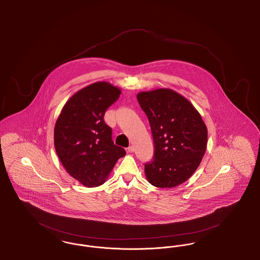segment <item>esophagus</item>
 <instances>
[{
	"mask_svg": "<svg viewBox=\"0 0 260 260\" xmlns=\"http://www.w3.org/2000/svg\"><path fill=\"white\" fill-rule=\"evenodd\" d=\"M134 151H135V147H134V146H132V145H131V146H128V147L126 148V152H127V153H133Z\"/></svg>",
	"mask_w": 260,
	"mask_h": 260,
	"instance_id": "34e87169",
	"label": "esophagus"
}]
</instances>
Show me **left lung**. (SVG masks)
<instances>
[{
    "mask_svg": "<svg viewBox=\"0 0 260 260\" xmlns=\"http://www.w3.org/2000/svg\"><path fill=\"white\" fill-rule=\"evenodd\" d=\"M147 115L154 139V157L144 165L153 186L173 188L194 173L208 143V129L200 113L181 94L158 88L137 94Z\"/></svg>",
    "mask_w": 260,
    "mask_h": 260,
    "instance_id": "left-lung-1",
    "label": "left lung"
}]
</instances>
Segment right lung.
Listing matches in <instances>:
<instances>
[{
	"mask_svg": "<svg viewBox=\"0 0 260 260\" xmlns=\"http://www.w3.org/2000/svg\"><path fill=\"white\" fill-rule=\"evenodd\" d=\"M121 89L98 82L77 91L65 103L54 126V147L66 172L87 187L105 182L124 148L114 144L105 111Z\"/></svg>",
	"mask_w": 260,
	"mask_h": 260,
	"instance_id": "add662e5",
	"label": "right lung"
}]
</instances>
